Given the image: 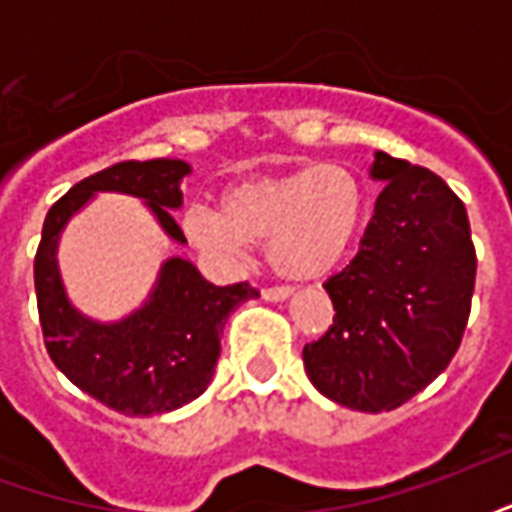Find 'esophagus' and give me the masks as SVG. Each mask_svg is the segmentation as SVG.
Returning <instances> with one entry per match:
<instances>
[{"label":"esophagus","mask_w":512,"mask_h":512,"mask_svg":"<svg viewBox=\"0 0 512 512\" xmlns=\"http://www.w3.org/2000/svg\"><path fill=\"white\" fill-rule=\"evenodd\" d=\"M293 293L290 288H285V285H274V288H263V299L266 301H285Z\"/></svg>","instance_id":"esophagus-1"}]
</instances>
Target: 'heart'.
<instances>
[{
  "label": "heart",
  "instance_id": "heart-1",
  "mask_svg": "<svg viewBox=\"0 0 512 512\" xmlns=\"http://www.w3.org/2000/svg\"><path fill=\"white\" fill-rule=\"evenodd\" d=\"M222 211L191 208L183 233L205 255L235 263L266 244L282 277L315 279L343 263L365 224V186L337 161L260 175L222 191Z\"/></svg>",
  "mask_w": 512,
  "mask_h": 512
}]
</instances>
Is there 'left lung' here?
<instances>
[{
  "label": "left lung",
  "instance_id": "left-lung-1",
  "mask_svg": "<svg viewBox=\"0 0 512 512\" xmlns=\"http://www.w3.org/2000/svg\"><path fill=\"white\" fill-rule=\"evenodd\" d=\"M384 180L354 260L323 282L334 321L304 345L315 389L381 414L447 370L472 312L474 255L458 194L428 167L376 153Z\"/></svg>",
  "mask_w": 512,
  "mask_h": 512
}]
</instances>
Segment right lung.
<instances>
[{"label":"right lung","mask_w":512,"mask_h":512,"mask_svg":"<svg viewBox=\"0 0 512 512\" xmlns=\"http://www.w3.org/2000/svg\"><path fill=\"white\" fill-rule=\"evenodd\" d=\"M189 164L172 158L120 161L79 180L51 205L35 255V293L51 362L82 392L126 417L167 414L200 397L213 378L230 312L260 296L249 282L216 288L183 257H169L145 307L120 323H93L73 310L57 274V238L71 213L95 191L134 194L153 208L175 241H186L172 219L180 178Z\"/></svg>","instance_id":"add662e5"}]
</instances>
